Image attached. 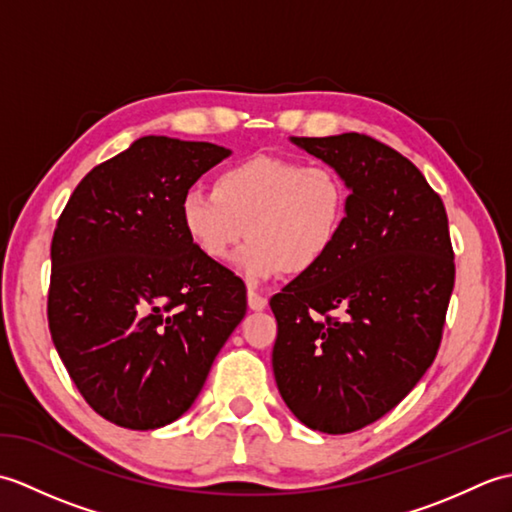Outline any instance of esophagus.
<instances>
[{
    "instance_id": "34e87169",
    "label": "esophagus",
    "mask_w": 512,
    "mask_h": 512,
    "mask_svg": "<svg viewBox=\"0 0 512 512\" xmlns=\"http://www.w3.org/2000/svg\"><path fill=\"white\" fill-rule=\"evenodd\" d=\"M266 306H268V299L264 295H259V292H255V290H248V308L250 310L259 312V310H264Z\"/></svg>"
}]
</instances>
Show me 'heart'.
<instances>
[{"mask_svg":"<svg viewBox=\"0 0 512 512\" xmlns=\"http://www.w3.org/2000/svg\"><path fill=\"white\" fill-rule=\"evenodd\" d=\"M350 189L336 169L295 158L257 154L224 167L213 189L191 187L180 200V222L193 246L211 262L239 255L248 281L286 270L306 275L339 244Z\"/></svg>","mask_w":512,"mask_h":512,"instance_id":"heart-1","label":"heart"}]
</instances>
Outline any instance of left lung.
<instances>
[{"mask_svg":"<svg viewBox=\"0 0 512 512\" xmlns=\"http://www.w3.org/2000/svg\"><path fill=\"white\" fill-rule=\"evenodd\" d=\"M290 140L352 193L330 257L270 299L273 369L288 409L339 436L383 418L436 358L455 281L449 220L396 149L356 132Z\"/></svg>","mask_w":512,"mask_h":512,"instance_id":"1","label":"left lung"}]
</instances>
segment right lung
Instances as JSON below:
<instances>
[{
    "instance_id": "obj_1",
    "label": "right lung",
    "mask_w": 512,
    "mask_h": 512,
    "mask_svg": "<svg viewBox=\"0 0 512 512\" xmlns=\"http://www.w3.org/2000/svg\"><path fill=\"white\" fill-rule=\"evenodd\" d=\"M231 151L143 136L70 195L52 237L48 325L85 402L118 427L178 420L246 314V286L193 246L180 200Z\"/></svg>"
}]
</instances>
